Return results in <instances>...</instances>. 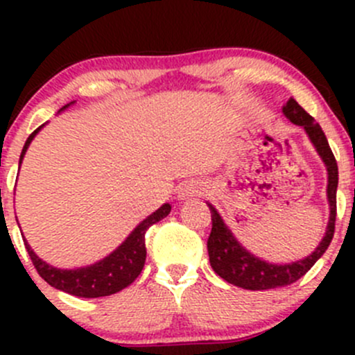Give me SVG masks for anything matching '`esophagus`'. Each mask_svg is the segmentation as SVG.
Masks as SVG:
<instances>
[{"mask_svg":"<svg viewBox=\"0 0 355 355\" xmlns=\"http://www.w3.org/2000/svg\"><path fill=\"white\" fill-rule=\"evenodd\" d=\"M204 192V184L202 182L198 180H191V182H185V184L180 185L178 189V199H192V198H198Z\"/></svg>","mask_w":355,"mask_h":355,"instance_id":"1","label":"esophagus"}]
</instances>
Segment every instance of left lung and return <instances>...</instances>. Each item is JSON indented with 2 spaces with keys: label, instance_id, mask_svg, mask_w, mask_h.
Returning <instances> with one entry per match:
<instances>
[{
  "label": "left lung",
  "instance_id": "obj_1",
  "mask_svg": "<svg viewBox=\"0 0 355 355\" xmlns=\"http://www.w3.org/2000/svg\"><path fill=\"white\" fill-rule=\"evenodd\" d=\"M282 110H284V114L292 123L304 127L306 134L309 135L311 142L316 148L318 155L321 156L323 163L327 164V194L328 202H330V220H328L327 234H324L323 241L314 249L313 254H309L304 259L295 261V263L273 264L259 259L254 254H250L245 247L239 244V241L234 237L230 228L221 220L220 213L209 204L213 228H211L209 239H207V252H209L211 268H213L218 277L227 280L228 284L247 290H268L285 287V285H290L299 280V278H302L314 266V263L323 256L324 250L330 245L333 234H335L338 166H336V159L333 156L330 144H328L327 135L321 130L320 125L316 123V120L293 98H290L287 105Z\"/></svg>",
  "mask_w": 355,
  "mask_h": 355
}]
</instances>
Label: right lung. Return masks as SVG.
Returning a JSON list of instances; mask_svg holds the SVG:
<instances>
[{"instance_id":"right-lung-1","label":"right lung","mask_w":355,"mask_h":355,"mask_svg":"<svg viewBox=\"0 0 355 355\" xmlns=\"http://www.w3.org/2000/svg\"><path fill=\"white\" fill-rule=\"evenodd\" d=\"M70 105H73V101L68 103L60 111L68 108ZM39 130H41V127L35 128L28 135L27 141H25L22 155H20V163H22L28 144H31L32 139L35 137V134ZM170 204H163L151 216H148L142 223H139L135 227V230L128 235L127 241L118 247L116 250H113L110 256H106L99 263L85 268H77V270H60V268H53L51 264L44 263L41 257H37V254L31 249V245L27 244L25 239L24 244L28 256H31L32 264L37 270V273L51 287L63 290V292L70 293V295L85 297V299L106 297L128 287L141 275L146 263V232H148V228L151 225L166 218L170 214Z\"/></svg>"}]
</instances>
